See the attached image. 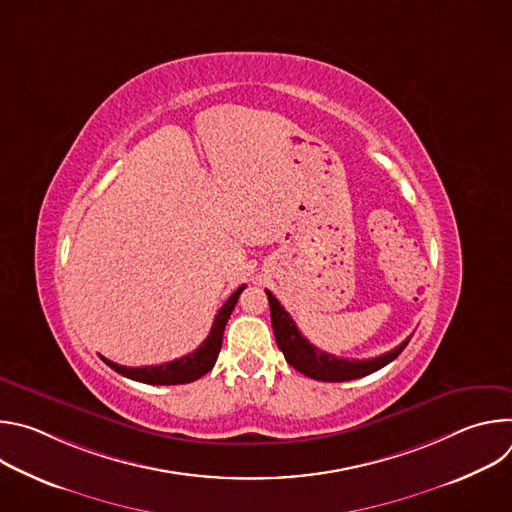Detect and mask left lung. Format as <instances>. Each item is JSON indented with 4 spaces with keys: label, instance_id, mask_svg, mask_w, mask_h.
Wrapping results in <instances>:
<instances>
[{
    "label": "left lung",
    "instance_id": "left-lung-1",
    "mask_svg": "<svg viewBox=\"0 0 512 512\" xmlns=\"http://www.w3.org/2000/svg\"><path fill=\"white\" fill-rule=\"evenodd\" d=\"M265 294L269 300L271 326H273V334H275V342H277L279 350L283 352L285 360L291 364V367L316 381L342 383V381L367 377V375L383 369L385 364H389L391 360H395L411 340V336H409L397 348H393L381 356H375V358H364V360L338 358V356L322 352L320 348L310 344L298 330L296 322L291 320V316L283 310V306L271 294V291L265 289Z\"/></svg>",
    "mask_w": 512,
    "mask_h": 512
}]
</instances>
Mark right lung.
<instances>
[{"label":"right lung","instance_id":"right-lung-1","mask_svg":"<svg viewBox=\"0 0 512 512\" xmlns=\"http://www.w3.org/2000/svg\"><path fill=\"white\" fill-rule=\"evenodd\" d=\"M245 289V285H241L237 291H233V296L223 304V308L218 310V314L214 316L210 334L206 336V340L190 354L180 356L176 360L164 362V364H154V367H121V364L101 356L109 367L133 381L145 383V385H184V383H192L196 379H200L202 375H206L216 362L218 352H221L223 346V332L225 326L235 310V304L241 296V291Z\"/></svg>","mask_w":512,"mask_h":512}]
</instances>
